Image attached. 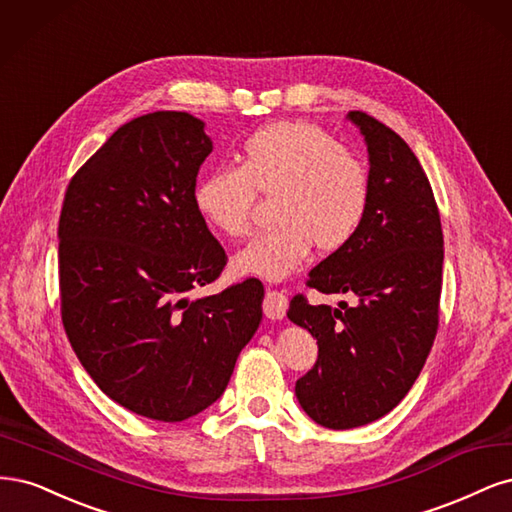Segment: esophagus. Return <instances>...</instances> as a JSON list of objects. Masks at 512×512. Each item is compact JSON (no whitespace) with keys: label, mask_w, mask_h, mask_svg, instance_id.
Masks as SVG:
<instances>
[{"label":"esophagus","mask_w":512,"mask_h":512,"mask_svg":"<svg viewBox=\"0 0 512 512\" xmlns=\"http://www.w3.org/2000/svg\"><path fill=\"white\" fill-rule=\"evenodd\" d=\"M287 306H289V298L283 291L268 289L266 300H263V312H266L268 319L272 321L283 319L287 315Z\"/></svg>","instance_id":"obj_1"}]
</instances>
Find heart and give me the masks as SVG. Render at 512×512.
I'll list each match as a JSON object with an SVG mask.
<instances>
[{
	"instance_id": "heart-1",
	"label": "heart",
	"mask_w": 512,
	"mask_h": 512,
	"mask_svg": "<svg viewBox=\"0 0 512 512\" xmlns=\"http://www.w3.org/2000/svg\"><path fill=\"white\" fill-rule=\"evenodd\" d=\"M255 193L274 197L276 225L242 249L234 266L280 280L302 266L312 244L336 253L357 236L370 206V176L364 161L319 125L280 121L244 140L240 166L197 180L193 202L217 232L242 238L251 229Z\"/></svg>"
}]
</instances>
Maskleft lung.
Returning a JSON list of instances; mask_svg holds the SVG:
<instances>
[{"label":"left lung","mask_w":512,"mask_h":512,"mask_svg":"<svg viewBox=\"0 0 512 512\" xmlns=\"http://www.w3.org/2000/svg\"><path fill=\"white\" fill-rule=\"evenodd\" d=\"M349 119L368 146V214L344 249L310 270L306 285L355 293L357 304L312 306L298 293L287 312L319 344L295 395L329 430L385 417L415 385L438 332L444 259L440 212L417 155L370 114L353 110Z\"/></svg>","instance_id":"8db88e82"}]
</instances>
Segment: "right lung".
<instances>
[{"instance_id":"1","label":"right lung","mask_w":512,"mask_h":512,"mask_svg":"<svg viewBox=\"0 0 512 512\" xmlns=\"http://www.w3.org/2000/svg\"><path fill=\"white\" fill-rule=\"evenodd\" d=\"M210 151L189 112L144 114L114 131L63 197L65 334L110 400L155 421H185L217 402L261 323L257 278L187 298L227 263L193 202Z\"/></svg>"}]
</instances>
